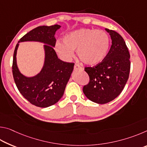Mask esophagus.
I'll return each instance as SVG.
<instances>
[{
  "mask_svg": "<svg viewBox=\"0 0 147 147\" xmlns=\"http://www.w3.org/2000/svg\"><path fill=\"white\" fill-rule=\"evenodd\" d=\"M74 69L75 71H78V70H82V68L80 65H78L75 64V65H74Z\"/></svg>",
  "mask_w": 147,
  "mask_h": 147,
  "instance_id": "esophagus-1",
  "label": "esophagus"
}]
</instances>
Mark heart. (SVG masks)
<instances>
[{
	"label": "heart",
	"mask_w": 147,
	"mask_h": 147,
	"mask_svg": "<svg viewBox=\"0 0 147 147\" xmlns=\"http://www.w3.org/2000/svg\"><path fill=\"white\" fill-rule=\"evenodd\" d=\"M64 43L57 41L54 47L56 53L64 60L69 61L77 51L79 59L84 64L95 65L106 58L109 49V38L101 30L82 28L66 35Z\"/></svg>",
	"instance_id": "obj_1"
}]
</instances>
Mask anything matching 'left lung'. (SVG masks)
<instances>
[{
  "mask_svg": "<svg viewBox=\"0 0 147 147\" xmlns=\"http://www.w3.org/2000/svg\"><path fill=\"white\" fill-rule=\"evenodd\" d=\"M111 39V46L106 58L93 67H86L89 82L84 86L86 97L97 104H106L120 94L128 79L130 54L120 34L106 28Z\"/></svg>",
  "mask_w": 147,
  "mask_h": 147,
  "instance_id": "8db88e82",
  "label": "left lung"
}]
</instances>
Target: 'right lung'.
I'll list each match as a JSON object with an SVG mask.
<instances>
[{"instance_id":"add662e5","label":"right lung","mask_w":147,"mask_h":147,"mask_svg":"<svg viewBox=\"0 0 147 147\" xmlns=\"http://www.w3.org/2000/svg\"><path fill=\"white\" fill-rule=\"evenodd\" d=\"M60 27L58 24L37 27L20 39L14 51L12 72L15 83L27 100L41 108H47L58 102L63 96L74 69V63L59 59L54 50L56 41L54 35ZM25 41L40 42L45 44L43 67L39 74L31 77L22 74L16 63L19 43Z\"/></svg>"}]
</instances>
